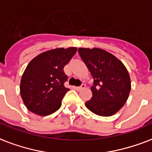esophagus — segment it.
<instances>
[{
	"instance_id": "esophagus-1",
	"label": "esophagus",
	"mask_w": 152,
	"mask_h": 152,
	"mask_svg": "<svg viewBox=\"0 0 152 152\" xmlns=\"http://www.w3.org/2000/svg\"><path fill=\"white\" fill-rule=\"evenodd\" d=\"M84 88H85V84H81L80 86V87H76L75 88H76V91H80V90H82V89H84Z\"/></svg>"
}]
</instances>
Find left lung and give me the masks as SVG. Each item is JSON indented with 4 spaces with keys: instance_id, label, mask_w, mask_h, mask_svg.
<instances>
[{
    "instance_id": "obj_1",
    "label": "left lung",
    "mask_w": 152,
    "mask_h": 152,
    "mask_svg": "<svg viewBox=\"0 0 152 152\" xmlns=\"http://www.w3.org/2000/svg\"><path fill=\"white\" fill-rule=\"evenodd\" d=\"M78 52L94 79L92 97L85 106L98 115L111 116L129 96L131 80L127 68L115 56L100 48H80Z\"/></svg>"
}]
</instances>
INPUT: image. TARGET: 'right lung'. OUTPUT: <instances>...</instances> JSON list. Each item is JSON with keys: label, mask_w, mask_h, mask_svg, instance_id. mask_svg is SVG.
<instances>
[{"label": "right lung", "mask_w": 152, "mask_h": 152, "mask_svg": "<svg viewBox=\"0 0 152 152\" xmlns=\"http://www.w3.org/2000/svg\"><path fill=\"white\" fill-rule=\"evenodd\" d=\"M76 48H55L33 58L20 80V95L30 112L48 115L57 111L69 90L64 87L68 76L64 67L76 53Z\"/></svg>", "instance_id": "right-lung-1"}]
</instances>
